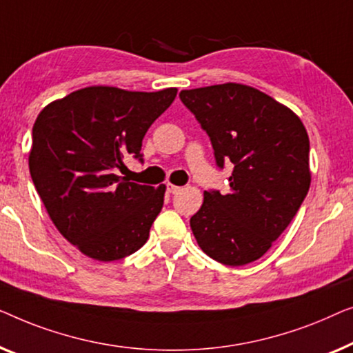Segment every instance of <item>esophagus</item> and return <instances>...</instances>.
Instances as JSON below:
<instances>
[{"label":"esophagus","instance_id":"1","mask_svg":"<svg viewBox=\"0 0 353 353\" xmlns=\"http://www.w3.org/2000/svg\"><path fill=\"white\" fill-rule=\"evenodd\" d=\"M166 188H168V192H170V193H177V192H181V187L174 185V183H166Z\"/></svg>","mask_w":353,"mask_h":353}]
</instances>
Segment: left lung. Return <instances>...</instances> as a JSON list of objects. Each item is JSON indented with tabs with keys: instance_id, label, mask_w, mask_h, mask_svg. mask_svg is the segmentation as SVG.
I'll list each match as a JSON object with an SVG mask.
<instances>
[{
	"instance_id": "left-lung-1",
	"label": "left lung",
	"mask_w": 353,
	"mask_h": 353,
	"mask_svg": "<svg viewBox=\"0 0 353 353\" xmlns=\"http://www.w3.org/2000/svg\"><path fill=\"white\" fill-rule=\"evenodd\" d=\"M211 139L216 165L233 168L228 193L205 192L190 227L198 246L224 265L254 262L296 216L310 187L309 136L299 117L238 83L179 94Z\"/></svg>"
}]
</instances>
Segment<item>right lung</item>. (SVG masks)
Segmentation results:
<instances>
[{
  "instance_id": "right-lung-1",
  "label": "right lung",
  "mask_w": 353,
  "mask_h": 353,
  "mask_svg": "<svg viewBox=\"0 0 353 353\" xmlns=\"http://www.w3.org/2000/svg\"><path fill=\"white\" fill-rule=\"evenodd\" d=\"M176 94L89 86L39 112L30 174L54 225L84 256L118 261L148 240L166 185L129 182L117 170L128 153L142 161V139Z\"/></svg>"
}]
</instances>
